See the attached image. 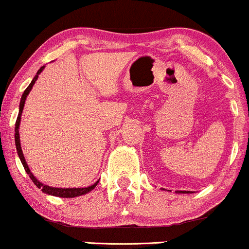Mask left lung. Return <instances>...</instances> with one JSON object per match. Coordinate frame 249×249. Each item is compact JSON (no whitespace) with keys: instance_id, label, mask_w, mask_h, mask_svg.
Segmentation results:
<instances>
[{"instance_id":"obj_1","label":"left lung","mask_w":249,"mask_h":249,"mask_svg":"<svg viewBox=\"0 0 249 249\" xmlns=\"http://www.w3.org/2000/svg\"><path fill=\"white\" fill-rule=\"evenodd\" d=\"M179 193H189V192H179Z\"/></svg>"}]
</instances>
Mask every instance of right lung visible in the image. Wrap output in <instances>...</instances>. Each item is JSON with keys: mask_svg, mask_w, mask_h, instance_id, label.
Instances as JSON below:
<instances>
[{"mask_svg": "<svg viewBox=\"0 0 249 249\" xmlns=\"http://www.w3.org/2000/svg\"><path fill=\"white\" fill-rule=\"evenodd\" d=\"M45 67H41L38 70V72H36V75L35 76V78L32 79V82L30 83L29 87L26 88V90L24 91L23 96H21V99H20V104H19V113H18V116H17V120H16V124H15V142H16V149H17V152H18V156H19L20 158V161L21 164H23L24 168H25L26 173L29 174V177L31 178V180L35 182V185L38 187L42 190V192L46 193V194L48 195H53V196H57V197H76V196H79V195H84L87 194V193L91 192L92 189L94 188L98 185V182L99 181H97L96 183H93V185L90 186V187H85V188H55V187H50V186H46L44 183L39 182L38 180L36 179L35 176H33L32 173H31L29 166H27L26 161H25V158H24V155H23V151H21V148H20V142H19V131H18V128H19V122H20V115H21V112H23V107H24V104H25V99L27 97V94L30 93L31 89H32L33 84H35L36 78H38L39 73L44 70Z\"/></svg>", "mask_w": 249, "mask_h": 249, "instance_id": "1", "label": "right lung"}]
</instances>
